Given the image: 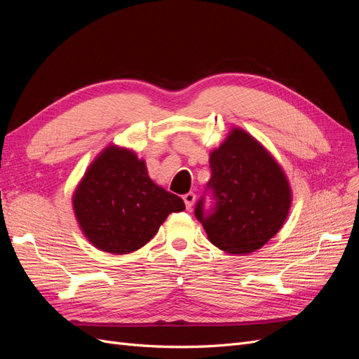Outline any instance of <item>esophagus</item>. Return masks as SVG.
Masks as SVG:
<instances>
[{
  "instance_id": "34e87169",
  "label": "esophagus",
  "mask_w": 359,
  "mask_h": 359,
  "mask_svg": "<svg viewBox=\"0 0 359 359\" xmlns=\"http://www.w3.org/2000/svg\"><path fill=\"white\" fill-rule=\"evenodd\" d=\"M182 199H184V203H186V206H187V210H191V206H193V203H194V201H196V194L194 193H186L182 196Z\"/></svg>"
}]
</instances>
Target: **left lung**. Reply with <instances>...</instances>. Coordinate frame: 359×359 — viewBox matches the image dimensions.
Returning a JSON list of instances; mask_svg holds the SVG:
<instances>
[{
  "instance_id": "8db88e82",
  "label": "left lung",
  "mask_w": 359,
  "mask_h": 359,
  "mask_svg": "<svg viewBox=\"0 0 359 359\" xmlns=\"http://www.w3.org/2000/svg\"><path fill=\"white\" fill-rule=\"evenodd\" d=\"M214 212L203 201L194 208L208 240L229 255L262 248L285 224L292 205L286 173L269 151L245 130L233 127L210 154Z\"/></svg>"
}]
</instances>
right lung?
Here are the masks:
<instances>
[{
  "mask_svg": "<svg viewBox=\"0 0 359 359\" xmlns=\"http://www.w3.org/2000/svg\"><path fill=\"white\" fill-rule=\"evenodd\" d=\"M73 211L82 233L112 255L144 247L184 201L149 178L145 160L132 149L109 145L85 170L73 193Z\"/></svg>",
  "mask_w": 359,
  "mask_h": 359,
  "instance_id": "1",
  "label": "right lung"
}]
</instances>
